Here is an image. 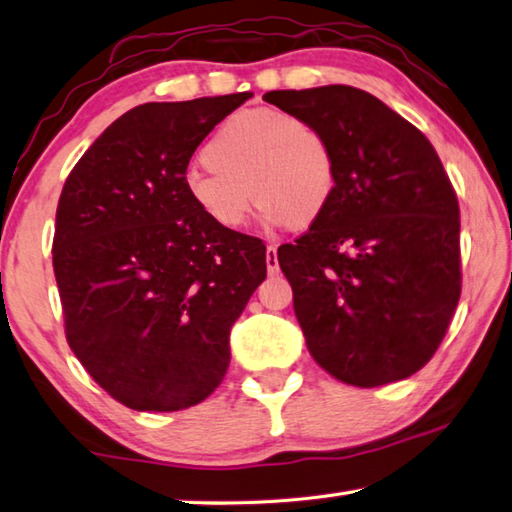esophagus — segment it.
I'll list each match as a JSON object with an SVG mask.
<instances>
[{"instance_id": "esophagus-1", "label": "esophagus", "mask_w": 512, "mask_h": 512, "mask_svg": "<svg viewBox=\"0 0 512 512\" xmlns=\"http://www.w3.org/2000/svg\"><path fill=\"white\" fill-rule=\"evenodd\" d=\"M266 271L268 275H277L280 273V262H277V250L275 246L266 248Z\"/></svg>"}]
</instances>
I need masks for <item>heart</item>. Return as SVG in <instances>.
I'll return each instance as SVG.
<instances>
[{
	"label": "heart",
	"instance_id": "obj_1",
	"mask_svg": "<svg viewBox=\"0 0 512 512\" xmlns=\"http://www.w3.org/2000/svg\"><path fill=\"white\" fill-rule=\"evenodd\" d=\"M203 162L185 171V196L203 219L228 232L246 221L250 198L266 223L309 228L339 189V158L329 135L273 108L223 119L203 146Z\"/></svg>",
	"mask_w": 512,
	"mask_h": 512
}]
</instances>
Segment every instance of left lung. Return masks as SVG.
Returning a JSON list of instances; mask_svg holds the SVG:
<instances>
[{
	"mask_svg": "<svg viewBox=\"0 0 512 512\" xmlns=\"http://www.w3.org/2000/svg\"><path fill=\"white\" fill-rule=\"evenodd\" d=\"M264 101L323 128L339 158L332 207L277 248L311 357L359 388L411 377L461 298V212L443 162L418 128L350 85Z\"/></svg>",
	"mask_w": 512,
	"mask_h": 512,
	"instance_id": "obj_1",
	"label": "left lung"
}]
</instances>
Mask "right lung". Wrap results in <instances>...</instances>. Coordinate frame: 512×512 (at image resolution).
<instances>
[{
	"mask_svg": "<svg viewBox=\"0 0 512 512\" xmlns=\"http://www.w3.org/2000/svg\"><path fill=\"white\" fill-rule=\"evenodd\" d=\"M250 97L128 110L65 180L51 253L67 343L133 411H180L214 393L230 329L266 277L262 239L216 228L183 189L198 144Z\"/></svg>",
	"mask_w": 512,
	"mask_h": 512,
	"instance_id": "right-lung-1",
	"label": "right lung"
}]
</instances>
